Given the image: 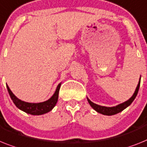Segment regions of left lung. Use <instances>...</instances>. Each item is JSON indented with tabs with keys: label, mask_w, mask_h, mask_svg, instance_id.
I'll list each match as a JSON object with an SVG mask.
<instances>
[{
	"label": "left lung",
	"mask_w": 147,
	"mask_h": 147,
	"mask_svg": "<svg viewBox=\"0 0 147 147\" xmlns=\"http://www.w3.org/2000/svg\"><path fill=\"white\" fill-rule=\"evenodd\" d=\"M140 79H139L138 84V86H137L136 89H135V91H134V94L132 95V96L129 99L125 101V102H123L121 104H119L116 106H113V107H106V106L99 105H97L96 104V103H93L92 102H91V101L88 98V97H87V101H88L90 105L96 111L98 112V113H102L103 115L107 116L114 115V114H117V113H119V112L123 111V110L125 109L127 107H129V106L132 103V102L134 100V98H135V97H136L137 95H138V92L139 90V87H140Z\"/></svg>",
	"instance_id": "left-lung-1"
}]
</instances>
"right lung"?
I'll use <instances>...</instances> for the list:
<instances>
[{"label":"right lung","mask_w":147,"mask_h":147,"mask_svg":"<svg viewBox=\"0 0 147 147\" xmlns=\"http://www.w3.org/2000/svg\"><path fill=\"white\" fill-rule=\"evenodd\" d=\"M60 85H61V83L57 85L55 93L49 99L45 101V102H39V103H31V102H27L21 100L13 94V92L11 91L7 84V88L9 94L10 96L11 99L13 100L15 105L16 106L18 109H20L21 111L25 112V113L31 114V115H42V114L51 111L56 105L57 100H58V94Z\"/></svg>","instance_id":"add662e5"}]
</instances>
